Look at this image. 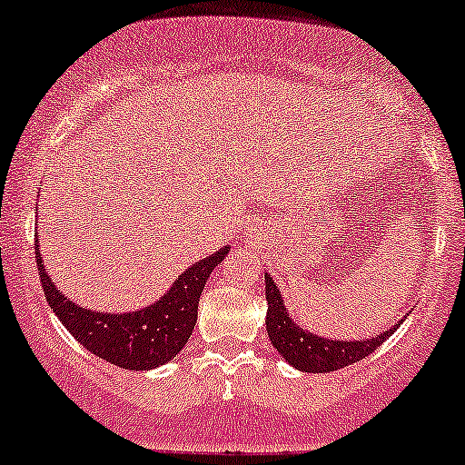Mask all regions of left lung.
<instances>
[{
	"instance_id": "obj_1",
	"label": "left lung",
	"mask_w": 465,
	"mask_h": 465,
	"mask_svg": "<svg viewBox=\"0 0 465 465\" xmlns=\"http://www.w3.org/2000/svg\"><path fill=\"white\" fill-rule=\"evenodd\" d=\"M265 297L269 303L265 323L272 345L278 349V353L291 366L306 372H330L360 362L366 355L375 351L388 336H392L401 325L399 321L391 330H386L375 338H369V341H330V338H321L297 328L289 314H286L284 302L280 297L276 282L269 276H265Z\"/></svg>"
}]
</instances>
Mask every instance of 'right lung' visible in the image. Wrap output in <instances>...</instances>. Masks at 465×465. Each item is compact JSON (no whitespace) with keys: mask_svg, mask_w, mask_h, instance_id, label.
Returning a JSON list of instances; mask_svg holds the SVG:
<instances>
[{"mask_svg":"<svg viewBox=\"0 0 465 465\" xmlns=\"http://www.w3.org/2000/svg\"><path fill=\"white\" fill-rule=\"evenodd\" d=\"M228 245L183 272L162 300L137 312H93L66 300L45 273L36 248V265L45 297L62 325L90 353L129 371H148L170 362L185 347L198 319V302L211 272L228 254Z\"/></svg>","mask_w":465,"mask_h":465,"instance_id":"add662e5","label":"right lung"}]
</instances>
